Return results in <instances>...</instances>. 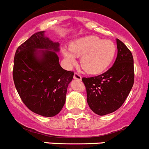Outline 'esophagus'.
I'll return each instance as SVG.
<instances>
[{
  "instance_id": "34e87169",
  "label": "esophagus",
  "mask_w": 149,
  "mask_h": 149,
  "mask_svg": "<svg viewBox=\"0 0 149 149\" xmlns=\"http://www.w3.org/2000/svg\"><path fill=\"white\" fill-rule=\"evenodd\" d=\"M73 78H74V79H77V80H81V76L79 74V73H75L74 76H73Z\"/></svg>"
}]
</instances>
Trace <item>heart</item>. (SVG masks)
Masks as SVG:
<instances>
[{
    "instance_id": "obj_1",
    "label": "heart",
    "mask_w": 149,
    "mask_h": 149,
    "mask_svg": "<svg viewBox=\"0 0 149 149\" xmlns=\"http://www.w3.org/2000/svg\"><path fill=\"white\" fill-rule=\"evenodd\" d=\"M116 52L114 43L91 36L73 41L70 49L63 48L62 54L68 66L76 63V57H81L80 65L90 74H99L113 61Z\"/></svg>"
}]
</instances>
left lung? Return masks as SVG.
Masks as SVG:
<instances>
[{"label": "left lung", "mask_w": 149, "mask_h": 149, "mask_svg": "<svg viewBox=\"0 0 149 149\" xmlns=\"http://www.w3.org/2000/svg\"><path fill=\"white\" fill-rule=\"evenodd\" d=\"M116 44L117 56L113 66L99 76L82 78L88 105L100 116L112 113L122 106L134 81L132 53L118 38Z\"/></svg>", "instance_id": "left-lung-1"}]
</instances>
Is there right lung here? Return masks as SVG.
I'll use <instances>...</instances> for the list:
<instances>
[{
    "label": "right lung",
    "instance_id": "right-lung-1",
    "mask_svg": "<svg viewBox=\"0 0 149 149\" xmlns=\"http://www.w3.org/2000/svg\"><path fill=\"white\" fill-rule=\"evenodd\" d=\"M58 50V43L41 31L20 45L14 57L13 80L21 100L30 111L47 117L62 109L74 74L60 66Z\"/></svg>",
    "mask_w": 149,
    "mask_h": 149
}]
</instances>
